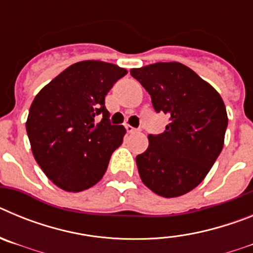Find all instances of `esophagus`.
<instances>
[{
  "mask_svg": "<svg viewBox=\"0 0 253 253\" xmlns=\"http://www.w3.org/2000/svg\"><path fill=\"white\" fill-rule=\"evenodd\" d=\"M125 129H126L128 133H138V131H139V129L134 128V126H131V125H125Z\"/></svg>",
  "mask_w": 253,
  "mask_h": 253,
  "instance_id": "obj_1",
  "label": "esophagus"
}]
</instances>
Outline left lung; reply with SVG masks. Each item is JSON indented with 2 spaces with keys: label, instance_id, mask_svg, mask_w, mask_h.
I'll list each match as a JSON object with an SVG mask.
<instances>
[{
  "label": "left lung",
  "instance_id": "obj_1",
  "mask_svg": "<svg viewBox=\"0 0 253 253\" xmlns=\"http://www.w3.org/2000/svg\"><path fill=\"white\" fill-rule=\"evenodd\" d=\"M151 95L157 113L169 116L166 130L149 134V146L137 156L143 184L163 198L195 189L208 175L224 144L228 116L211 84L178 62L130 69Z\"/></svg>",
  "mask_w": 253,
  "mask_h": 253
}]
</instances>
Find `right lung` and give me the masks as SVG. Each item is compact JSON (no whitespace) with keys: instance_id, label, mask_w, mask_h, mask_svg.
Returning a JSON list of instances; mask_svg holds the SVG:
<instances>
[{"instance_id":"add662e5","label":"right lung","mask_w":253,"mask_h":253,"mask_svg":"<svg viewBox=\"0 0 253 253\" xmlns=\"http://www.w3.org/2000/svg\"><path fill=\"white\" fill-rule=\"evenodd\" d=\"M126 73L100 60L77 62L35 96L26 120L31 151L46 177L64 191L97 184L122 146L126 130L110 124L105 96Z\"/></svg>"}]
</instances>
